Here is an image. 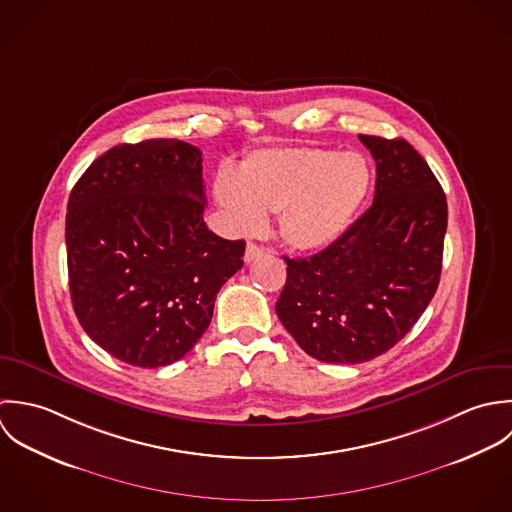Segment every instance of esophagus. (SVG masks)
Masks as SVG:
<instances>
[{
    "label": "esophagus",
    "mask_w": 512,
    "mask_h": 512,
    "mask_svg": "<svg viewBox=\"0 0 512 512\" xmlns=\"http://www.w3.org/2000/svg\"><path fill=\"white\" fill-rule=\"evenodd\" d=\"M263 255H265V249H263V247H259V245H255V243H249L247 249H245V263H251V261L263 257Z\"/></svg>",
    "instance_id": "esophagus-1"
}]
</instances>
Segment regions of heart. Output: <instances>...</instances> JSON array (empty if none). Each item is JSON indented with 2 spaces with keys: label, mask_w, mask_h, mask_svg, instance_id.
<instances>
[{
  "label": "heart",
  "mask_w": 512,
  "mask_h": 512,
  "mask_svg": "<svg viewBox=\"0 0 512 512\" xmlns=\"http://www.w3.org/2000/svg\"><path fill=\"white\" fill-rule=\"evenodd\" d=\"M372 180V164L362 152L301 144L253 150L239 174L221 170L213 190L239 233L261 231L265 213H279L285 243L316 253L352 227Z\"/></svg>",
  "instance_id": "1"
}]
</instances>
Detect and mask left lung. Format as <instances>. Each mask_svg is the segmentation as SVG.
Instances as JSON below:
<instances>
[{
  "label": "left lung",
  "instance_id": "obj_1",
  "mask_svg": "<svg viewBox=\"0 0 512 512\" xmlns=\"http://www.w3.org/2000/svg\"><path fill=\"white\" fill-rule=\"evenodd\" d=\"M376 160L374 204L324 251L287 261L275 305L308 356L368 362L396 346L431 303L441 275L447 200L404 138L360 134Z\"/></svg>",
  "mask_w": 512,
  "mask_h": 512
}]
</instances>
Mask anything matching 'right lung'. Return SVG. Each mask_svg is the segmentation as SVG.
Instances as JSON below:
<instances>
[{"label":"right lung","instance_id":"add662e5","mask_svg":"<svg viewBox=\"0 0 512 512\" xmlns=\"http://www.w3.org/2000/svg\"><path fill=\"white\" fill-rule=\"evenodd\" d=\"M204 209L202 152L174 138L114 146L75 184L65 225L71 301L120 362L184 358L243 267L245 241L209 231Z\"/></svg>","mask_w":512,"mask_h":512}]
</instances>
